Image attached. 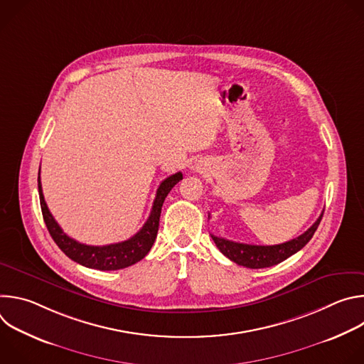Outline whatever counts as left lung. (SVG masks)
<instances>
[{
	"instance_id": "1",
	"label": "left lung",
	"mask_w": 364,
	"mask_h": 364,
	"mask_svg": "<svg viewBox=\"0 0 364 364\" xmlns=\"http://www.w3.org/2000/svg\"><path fill=\"white\" fill-rule=\"evenodd\" d=\"M323 219V213L317 219V222L311 226L306 232L299 235L298 237L281 243V245H272V246H259V245H247V243H239L233 240H228L225 237H219L212 235L213 242L219 247V250L228 256L230 261H233L237 265L250 268V269H261V268H269L274 265L281 264L287 257L301 250L309 240L314 236L320 222Z\"/></svg>"
}]
</instances>
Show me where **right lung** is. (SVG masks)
Here are the masks:
<instances>
[{"instance_id": "right-lung-1", "label": "right lung", "mask_w": 364, "mask_h": 364, "mask_svg": "<svg viewBox=\"0 0 364 364\" xmlns=\"http://www.w3.org/2000/svg\"><path fill=\"white\" fill-rule=\"evenodd\" d=\"M183 178L181 173H176L170 177H167L159 187L157 196H155L152 210L149 213V218L144 223V226L139 229L138 233H135L131 239L105 245V246H90L79 243L77 240L69 237L62 228L58 225L55 218L51 216L48 207L44 201L41 183H40V173H38V196H40V205L44 223L47 226V230L50 236L53 237L56 245L63 250L66 256H69L72 261L92 269L99 271H117L128 268L136 262L151 250L155 237L159 233L160 226V216H161V207L167 197V194L171 191V188Z\"/></svg>"}]
</instances>
